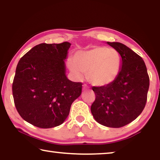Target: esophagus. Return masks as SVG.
<instances>
[{
    "label": "esophagus",
    "mask_w": 160,
    "mask_h": 160,
    "mask_svg": "<svg viewBox=\"0 0 160 160\" xmlns=\"http://www.w3.org/2000/svg\"><path fill=\"white\" fill-rule=\"evenodd\" d=\"M82 90H83L84 91L88 90V87L86 85H82Z\"/></svg>",
    "instance_id": "esophagus-1"
}]
</instances>
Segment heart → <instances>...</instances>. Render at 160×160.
I'll return each mask as SVG.
<instances>
[{
	"label": "heart",
	"mask_w": 160,
	"mask_h": 160,
	"mask_svg": "<svg viewBox=\"0 0 160 160\" xmlns=\"http://www.w3.org/2000/svg\"><path fill=\"white\" fill-rule=\"evenodd\" d=\"M73 61L69 60L68 66L78 79H82L84 72L92 85L104 87L112 83L120 72L121 57L114 48L95 47L75 53Z\"/></svg>",
	"instance_id": "obj_1"
}]
</instances>
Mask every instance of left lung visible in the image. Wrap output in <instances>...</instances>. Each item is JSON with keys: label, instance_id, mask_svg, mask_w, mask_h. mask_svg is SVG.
<instances>
[{"label": "left lung", "instance_id": "left-lung-1", "mask_svg": "<svg viewBox=\"0 0 160 160\" xmlns=\"http://www.w3.org/2000/svg\"><path fill=\"white\" fill-rule=\"evenodd\" d=\"M120 53L121 68L110 85L93 87L95 101L91 112L97 122L110 128H120L134 121L144 109L150 85L144 61L126 45L107 42Z\"/></svg>", "mask_w": 160, "mask_h": 160}]
</instances>
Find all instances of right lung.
I'll list each match as a JSON object with an SVG mask.
<instances>
[{"label": "right lung", "mask_w": 160, "mask_h": 160, "mask_svg": "<svg viewBox=\"0 0 160 160\" xmlns=\"http://www.w3.org/2000/svg\"><path fill=\"white\" fill-rule=\"evenodd\" d=\"M69 42L35 46L19 61L12 95L19 114L42 128L63 123L72 103L82 93V83L66 76Z\"/></svg>", "instance_id": "1"}]
</instances>
